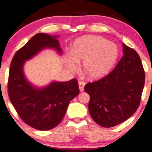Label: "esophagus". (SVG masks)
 Listing matches in <instances>:
<instances>
[{"mask_svg":"<svg viewBox=\"0 0 152 152\" xmlns=\"http://www.w3.org/2000/svg\"><path fill=\"white\" fill-rule=\"evenodd\" d=\"M85 83L83 82V81H79L78 83V86H79V89H80V91L82 92L84 91V87H85Z\"/></svg>","mask_w":152,"mask_h":152,"instance_id":"esophagus-1","label":"esophagus"}]
</instances>
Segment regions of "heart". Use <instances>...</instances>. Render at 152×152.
<instances>
[{"instance_id": "obj_1", "label": "heart", "mask_w": 152, "mask_h": 152, "mask_svg": "<svg viewBox=\"0 0 152 152\" xmlns=\"http://www.w3.org/2000/svg\"><path fill=\"white\" fill-rule=\"evenodd\" d=\"M117 57L118 49L114 44L99 36H87L74 42L67 65L71 71H75L78 63L83 61V68L88 78L97 80L112 69Z\"/></svg>"}]
</instances>
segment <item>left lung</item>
Instances as JSON below:
<instances>
[{
  "label": "left lung",
  "mask_w": 152,
  "mask_h": 152,
  "mask_svg": "<svg viewBox=\"0 0 152 152\" xmlns=\"http://www.w3.org/2000/svg\"><path fill=\"white\" fill-rule=\"evenodd\" d=\"M124 56L112 72L89 83V110L98 125L110 128L130 118L139 108L145 85V71L134 49L123 44Z\"/></svg>",
  "instance_id": "left-lung-1"
}]
</instances>
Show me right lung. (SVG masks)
<instances>
[{
    "label": "right lung",
    "mask_w": 152,
    "mask_h": 152,
    "mask_svg": "<svg viewBox=\"0 0 152 152\" xmlns=\"http://www.w3.org/2000/svg\"><path fill=\"white\" fill-rule=\"evenodd\" d=\"M56 37L45 33L34 35L15 53L9 73L8 94L11 104L24 123L39 130H51L58 126L70 101L80 92L76 78L67 82H53L37 89L24 76V62L42 50L49 48L62 53Z\"/></svg>",
    "instance_id": "obj_1"
}]
</instances>
